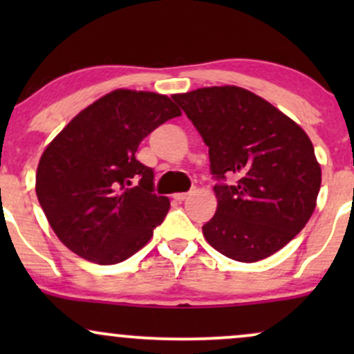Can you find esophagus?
Returning a JSON list of instances; mask_svg holds the SVG:
<instances>
[{"label": "esophagus", "mask_w": 354, "mask_h": 354, "mask_svg": "<svg viewBox=\"0 0 354 354\" xmlns=\"http://www.w3.org/2000/svg\"><path fill=\"white\" fill-rule=\"evenodd\" d=\"M189 196V193H178V194H174V201H185L186 200V198H188Z\"/></svg>", "instance_id": "esophagus-1"}]
</instances>
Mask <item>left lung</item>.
Returning a JSON list of instances; mask_svg holds the SVG:
<instances>
[{"mask_svg": "<svg viewBox=\"0 0 354 354\" xmlns=\"http://www.w3.org/2000/svg\"><path fill=\"white\" fill-rule=\"evenodd\" d=\"M209 148L218 208L203 225L221 254L254 263L281 250L316 206L321 168L306 133L278 108L238 86L173 95ZM237 180L230 185L226 179Z\"/></svg>", "mask_w": 354, "mask_h": 354, "instance_id": "8db88e82", "label": "left lung"}]
</instances>
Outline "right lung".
<instances>
[{
  "mask_svg": "<svg viewBox=\"0 0 354 354\" xmlns=\"http://www.w3.org/2000/svg\"><path fill=\"white\" fill-rule=\"evenodd\" d=\"M181 111L168 96L116 89L89 104L44 149L36 194L53 231L98 265L133 256L163 223L169 200L136 160L149 133Z\"/></svg>",
  "mask_w": 354,
  "mask_h": 354,
  "instance_id": "right-lung-1",
  "label": "right lung"
}]
</instances>
